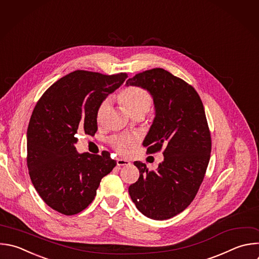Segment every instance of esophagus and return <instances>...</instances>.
I'll return each mask as SVG.
<instances>
[{"mask_svg":"<svg viewBox=\"0 0 259 259\" xmlns=\"http://www.w3.org/2000/svg\"><path fill=\"white\" fill-rule=\"evenodd\" d=\"M129 164H130V161L127 160V159H124V158H118L117 159V165H119V166L129 165Z\"/></svg>","mask_w":259,"mask_h":259,"instance_id":"esophagus-1","label":"esophagus"}]
</instances>
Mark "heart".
<instances>
[{"instance_id":"obj_1","label":"heart","mask_w":259,"mask_h":259,"mask_svg":"<svg viewBox=\"0 0 259 259\" xmlns=\"http://www.w3.org/2000/svg\"><path fill=\"white\" fill-rule=\"evenodd\" d=\"M119 104L127 111V113L135 118L137 116H142L150 110L152 106V97L151 95L144 89L138 88V86H130L123 90L117 97ZM110 108V100L103 101L98 110H97V122L102 124L106 118L108 110ZM136 138L133 136H124L118 135L114 136L111 139V143L113 147L120 154L126 155L130 151V147L136 143Z\"/></svg>"}]
</instances>
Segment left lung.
Wrapping results in <instances>:
<instances>
[{
  "label": "left lung",
  "mask_w": 259,
  "mask_h": 259,
  "mask_svg": "<svg viewBox=\"0 0 259 259\" xmlns=\"http://www.w3.org/2000/svg\"><path fill=\"white\" fill-rule=\"evenodd\" d=\"M126 85L151 95L155 117L142 144L148 153L163 148L156 170L134 161L139 178L129 186V194L145 217L167 220L192 202L205 175L211 139L204 108L191 85L161 68L138 73Z\"/></svg>",
  "instance_id": "left-lung-1"
}]
</instances>
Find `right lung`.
I'll return each instance as SVG.
<instances>
[{
  "instance_id": "right-lung-1",
  "label": "right lung",
  "mask_w": 259,
  "mask_h": 259,
  "mask_svg": "<svg viewBox=\"0 0 259 259\" xmlns=\"http://www.w3.org/2000/svg\"><path fill=\"white\" fill-rule=\"evenodd\" d=\"M77 70L55 82L37 102L27 129V166L42 200L72 215L88 207L102 179L116 166L108 151L79 153L77 133L95 135L97 110L127 78Z\"/></svg>"
}]
</instances>
